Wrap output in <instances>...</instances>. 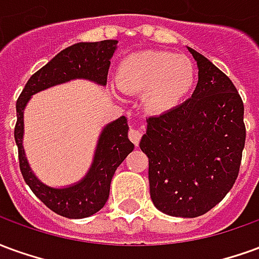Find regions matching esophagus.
Wrapping results in <instances>:
<instances>
[{
    "label": "esophagus",
    "instance_id": "esophagus-1",
    "mask_svg": "<svg viewBox=\"0 0 259 259\" xmlns=\"http://www.w3.org/2000/svg\"><path fill=\"white\" fill-rule=\"evenodd\" d=\"M141 130L139 129H130L129 130V139L132 140V143L135 144V146H139V143L141 140Z\"/></svg>",
    "mask_w": 259,
    "mask_h": 259
}]
</instances>
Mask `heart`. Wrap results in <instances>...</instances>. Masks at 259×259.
I'll list each match as a JSON object with an SVG mask.
<instances>
[{
	"label": "heart",
	"instance_id": "heart-1",
	"mask_svg": "<svg viewBox=\"0 0 259 259\" xmlns=\"http://www.w3.org/2000/svg\"><path fill=\"white\" fill-rule=\"evenodd\" d=\"M194 65L185 55L144 50L118 65V84L126 93H143L146 107L155 113L179 105L194 85Z\"/></svg>",
	"mask_w": 259,
	"mask_h": 259
}]
</instances>
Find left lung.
Segmentation results:
<instances>
[{"label":"left lung","instance_id":"1","mask_svg":"<svg viewBox=\"0 0 259 259\" xmlns=\"http://www.w3.org/2000/svg\"><path fill=\"white\" fill-rule=\"evenodd\" d=\"M198 66L191 98L147 119L141 151L150 194L166 215L195 218L219 204L239 175L245 143L244 105L226 74L187 47Z\"/></svg>","mask_w":259,"mask_h":259}]
</instances>
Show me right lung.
I'll return each mask as SVG.
<instances>
[{"instance_id": "1", "label": "right lung", "mask_w": 259, "mask_h": 259, "mask_svg": "<svg viewBox=\"0 0 259 259\" xmlns=\"http://www.w3.org/2000/svg\"><path fill=\"white\" fill-rule=\"evenodd\" d=\"M116 44V40H104L77 42L65 48L31 76L16 101L18 120L15 126V141L19 154L20 172L31 191L61 217L81 219L94 215L105 205L115 170L135 148V144L127 137V119L120 116L102 129L93 162L84 178L77 183L58 189L44 185L27 162L23 148V111L31 96L70 80L85 79L96 84H107L108 69Z\"/></svg>"}]
</instances>
